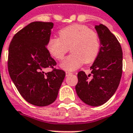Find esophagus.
Listing matches in <instances>:
<instances>
[{
	"instance_id": "esophagus-1",
	"label": "esophagus",
	"mask_w": 133,
	"mask_h": 133,
	"mask_svg": "<svg viewBox=\"0 0 133 133\" xmlns=\"http://www.w3.org/2000/svg\"><path fill=\"white\" fill-rule=\"evenodd\" d=\"M65 74H66V77H67V76H68V75H72V73L70 72H65Z\"/></svg>"
}]
</instances>
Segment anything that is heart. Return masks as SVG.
<instances>
[{"mask_svg": "<svg viewBox=\"0 0 133 133\" xmlns=\"http://www.w3.org/2000/svg\"><path fill=\"white\" fill-rule=\"evenodd\" d=\"M59 38H50L47 44L48 52L54 58L62 59L70 48L72 54L60 66L63 70L73 71L83 64L91 63L100 50V39L97 32L81 24H73L58 32Z\"/></svg>", "mask_w": 133, "mask_h": 133, "instance_id": "heart-1", "label": "heart"}]
</instances>
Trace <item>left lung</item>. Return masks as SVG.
Segmentation results:
<instances>
[{"label":"left lung","mask_w":133,"mask_h":133,"mask_svg":"<svg viewBox=\"0 0 133 133\" xmlns=\"http://www.w3.org/2000/svg\"><path fill=\"white\" fill-rule=\"evenodd\" d=\"M100 39V50L90 67L91 74L80 71L75 86L78 97L91 106L103 105L111 98L120 83L123 67L122 47L106 26L95 25Z\"/></svg>","instance_id":"8db88e82"}]
</instances>
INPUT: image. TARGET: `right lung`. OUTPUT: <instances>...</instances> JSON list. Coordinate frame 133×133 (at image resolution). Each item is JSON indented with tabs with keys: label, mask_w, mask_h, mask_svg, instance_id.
Listing matches in <instances>:
<instances>
[{
	"label": "right lung",
	"mask_w": 133,
	"mask_h": 133,
	"mask_svg": "<svg viewBox=\"0 0 133 133\" xmlns=\"http://www.w3.org/2000/svg\"><path fill=\"white\" fill-rule=\"evenodd\" d=\"M52 23L32 22L14 36L9 47V76L21 96L36 106L52 103L65 76L63 70L53 68L56 63L47 49Z\"/></svg>",
	"instance_id": "1"
}]
</instances>
